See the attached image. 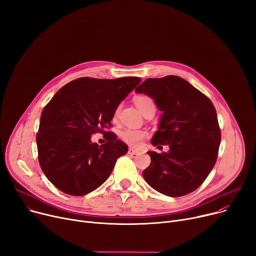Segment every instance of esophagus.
Listing matches in <instances>:
<instances>
[{"label": "esophagus", "mask_w": 256, "mask_h": 256, "mask_svg": "<svg viewBox=\"0 0 256 256\" xmlns=\"http://www.w3.org/2000/svg\"><path fill=\"white\" fill-rule=\"evenodd\" d=\"M128 154H130V156L138 154H139V152H138L137 150H134V148H132V147H130L128 150Z\"/></svg>", "instance_id": "obj_1"}]
</instances>
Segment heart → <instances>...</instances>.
I'll return each mask as SVG.
<instances>
[{"label":"heart","mask_w":256,"mask_h":256,"mask_svg":"<svg viewBox=\"0 0 256 256\" xmlns=\"http://www.w3.org/2000/svg\"><path fill=\"white\" fill-rule=\"evenodd\" d=\"M135 104L137 106L138 109L144 113L147 109H150L152 106H154V100L147 96H138L134 100ZM118 114V109L114 113V117H116ZM147 136V132L141 128H126L122 130H120L119 137L126 144L132 146V147H138L141 144V141Z\"/></svg>","instance_id":"obj_1"}]
</instances>
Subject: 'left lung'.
I'll use <instances>...</instances> for the list:
<instances>
[{
	"label": "left lung",
	"mask_w": 256,
	"mask_h": 256,
	"mask_svg": "<svg viewBox=\"0 0 256 256\" xmlns=\"http://www.w3.org/2000/svg\"><path fill=\"white\" fill-rule=\"evenodd\" d=\"M152 98L160 115L152 144L168 152H148L150 165L143 178L170 197L195 191L216 164L221 132L216 109L202 92L178 76L147 78L136 89Z\"/></svg>",
	"instance_id": "8db88e82"
}]
</instances>
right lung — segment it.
I'll use <instances>...</instances> for the list:
<instances>
[{
    "label": "right lung",
    "mask_w": 256,
    "mask_h": 256,
    "mask_svg": "<svg viewBox=\"0 0 256 256\" xmlns=\"http://www.w3.org/2000/svg\"><path fill=\"white\" fill-rule=\"evenodd\" d=\"M141 82L140 78L115 80L80 78L63 86L44 106L36 136L38 160L57 189L83 196L102 186L128 145L104 132L119 104ZM107 134L100 146L93 133Z\"/></svg>",
    "instance_id": "1"
}]
</instances>
